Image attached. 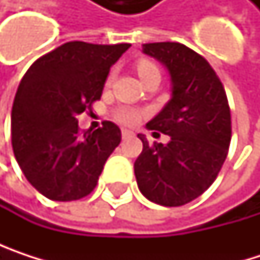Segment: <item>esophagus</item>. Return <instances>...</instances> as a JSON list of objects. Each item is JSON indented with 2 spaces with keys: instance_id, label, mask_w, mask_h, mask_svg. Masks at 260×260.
I'll return each mask as SVG.
<instances>
[{
  "instance_id": "34e87169",
  "label": "esophagus",
  "mask_w": 260,
  "mask_h": 260,
  "mask_svg": "<svg viewBox=\"0 0 260 260\" xmlns=\"http://www.w3.org/2000/svg\"><path fill=\"white\" fill-rule=\"evenodd\" d=\"M132 135H134V134H132L131 131L128 129L122 131V138H123V140H125V138H129V137H132Z\"/></svg>"
}]
</instances>
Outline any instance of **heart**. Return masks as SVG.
Here are the masks:
<instances>
[{
	"instance_id": "heart-1",
	"label": "heart",
	"mask_w": 260,
	"mask_h": 260,
	"mask_svg": "<svg viewBox=\"0 0 260 260\" xmlns=\"http://www.w3.org/2000/svg\"><path fill=\"white\" fill-rule=\"evenodd\" d=\"M137 71H138L140 78H143V77H146V75H149L152 72H158L156 66L153 63L147 61V60H141L137 64ZM113 78H114V74H110V77L107 79V84H111ZM114 117H116L117 122H120L123 125H135V123L140 122L141 113L138 110H135V108H131V107H120L119 110H116Z\"/></svg>"
}]
</instances>
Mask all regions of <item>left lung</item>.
Wrapping results in <instances>:
<instances>
[{"label": "left lung", "instance_id": "obj_1", "mask_svg": "<svg viewBox=\"0 0 260 260\" xmlns=\"http://www.w3.org/2000/svg\"><path fill=\"white\" fill-rule=\"evenodd\" d=\"M143 52L162 63L172 81V98L146 126L170 137L149 144L134 172L141 194L162 206H182L215 181L228 156L232 126L228 96L211 64L176 42L144 43Z\"/></svg>", "mask_w": 260, "mask_h": 260}]
</instances>
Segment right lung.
I'll return each instance as SVG.
<instances>
[{
    "mask_svg": "<svg viewBox=\"0 0 260 260\" xmlns=\"http://www.w3.org/2000/svg\"><path fill=\"white\" fill-rule=\"evenodd\" d=\"M129 43L68 42L36 60L12 108V146L28 182L45 197L71 202L88 196L122 132L113 122L81 132L78 117L99 101L111 66Z\"/></svg>",
    "mask_w": 260,
    "mask_h": 260,
    "instance_id": "obj_1",
    "label": "right lung"
}]
</instances>
